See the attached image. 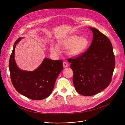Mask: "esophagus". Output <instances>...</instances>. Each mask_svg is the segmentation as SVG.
I'll list each match as a JSON object with an SVG mask.
<instances>
[{
    "mask_svg": "<svg viewBox=\"0 0 125 125\" xmlns=\"http://www.w3.org/2000/svg\"><path fill=\"white\" fill-rule=\"evenodd\" d=\"M63 67H64V68H67V67H68V63H67L66 62H63Z\"/></svg>",
    "mask_w": 125,
    "mask_h": 125,
    "instance_id": "34e87169",
    "label": "esophagus"
}]
</instances>
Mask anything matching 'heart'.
Here are the masks:
<instances>
[{
	"label": "heart",
	"instance_id": "1",
	"mask_svg": "<svg viewBox=\"0 0 125 125\" xmlns=\"http://www.w3.org/2000/svg\"><path fill=\"white\" fill-rule=\"evenodd\" d=\"M61 45L68 48L69 54L73 57H78L83 55L90 45V41L87 38L73 34L63 39L61 42ZM51 51L55 54H58L60 50L55 44H52Z\"/></svg>",
	"mask_w": 125,
	"mask_h": 125
}]
</instances>
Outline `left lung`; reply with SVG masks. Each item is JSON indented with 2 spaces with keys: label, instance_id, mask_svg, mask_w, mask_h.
<instances>
[{
  "label": "left lung",
  "instance_id": "8db88e82",
  "mask_svg": "<svg viewBox=\"0 0 125 125\" xmlns=\"http://www.w3.org/2000/svg\"><path fill=\"white\" fill-rule=\"evenodd\" d=\"M93 40L87 50L75 59L70 58L76 91L84 96L96 94L110 84L115 67L113 47L108 38L90 27Z\"/></svg>",
  "mask_w": 125,
  "mask_h": 125
}]
</instances>
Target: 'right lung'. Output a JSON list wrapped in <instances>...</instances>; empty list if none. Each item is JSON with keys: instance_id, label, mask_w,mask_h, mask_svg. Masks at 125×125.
<instances>
[{"instance_id": "add662e5", "label": "right lung", "mask_w": 125, "mask_h": 125, "mask_svg": "<svg viewBox=\"0 0 125 125\" xmlns=\"http://www.w3.org/2000/svg\"><path fill=\"white\" fill-rule=\"evenodd\" d=\"M23 38H19L16 40L10 57L9 68L11 81L16 90L22 95L33 100H42L51 94L56 80L63 70V61L44 58L33 71L20 69L15 62V49Z\"/></svg>"}]
</instances>
